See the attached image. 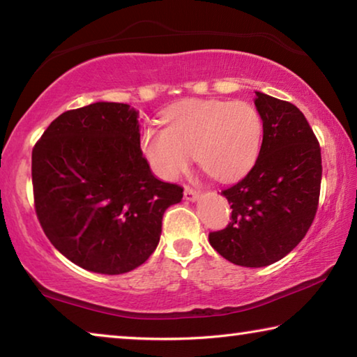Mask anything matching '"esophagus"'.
<instances>
[{
	"mask_svg": "<svg viewBox=\"0 0 357 357\" xmlns=\"http://www.w3.org/2000/svg\"><path fill=\"white\" fill-rule=\"evenodd\" d=\"M184 198H185L187 202H195V200H198V198H200V192L195 190V189H192V187H185V189H184Z\"/></svg>",
	"mask_w": 357,
	"mask_h": 357,
	"instance_id": "esophagus-1",
	"label": "esophagus"
}]
</instances>
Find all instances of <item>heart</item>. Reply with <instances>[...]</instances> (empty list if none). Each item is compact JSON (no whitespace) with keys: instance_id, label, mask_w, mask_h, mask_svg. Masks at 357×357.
<instances>
[{"instance_id":"obj_1","label":"heart","mask_w":357,"mask_h":357,"mask_svg":"<svg viewBox=\"0 0 357 357\" xmlns=\"http://www.w3.org/2000/svg\"><path fill=\"white\" fill-rule=\"evenodd\" d=\"M263 132L261 114L249 102L189 100L167 113V128L142 132V149L165 179H176L197 155L208 174L229 181L255 164Z\"/></svg>"}]
</instances>
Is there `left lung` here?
<instances>
[{
  "label": "left lung",
  "instance_id": "8db88e82",
  "mask_svg": "<svg viewBox=\"0 0 357 357\" xmlns=\"http://www.w3.org/2000/svg\"><path fill=\"white\" fill-rule=\"evenodd\" d=\"M263 118L261 151L245 176L222 190L231 208L227 228L209 244L238 266L263 268L298 245L315 219L321 187V149L298 107L257 91Z\"/></svg>",
  "mask_w": 357,
  "mask_h": 357
}]
</instances>
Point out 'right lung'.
Here are the masks:
<instances>
[{
	"instance_id": "add662e5",
	"label": "right lung",
	"mask_w": 357,
	"mask_h": 357,
	"mask_svg": "<svg viewBox=\"0 0 357 357\" xmlns=\"http://www.w3.org/2000/svg\"><path fill=\"white\" fill-rule=\"evenodd\" d=\"M34 208L55 249L91 273L138 268L159 244L162 217L183 187L151 172L138 112L96 102L52 121L31 157Z\"/></svg>"
}]
</instances>
